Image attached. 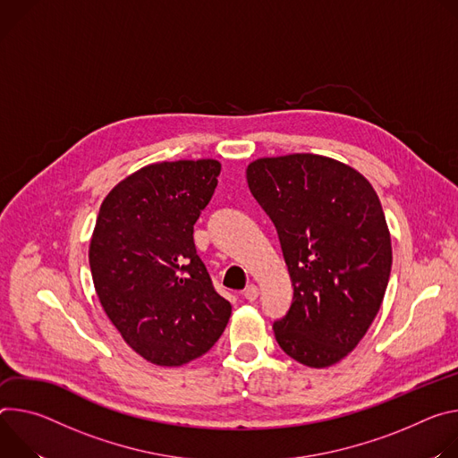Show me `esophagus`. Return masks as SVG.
Returning <instances> with one entry per match:
<instances>
[{
	"label": "esophagus",
	"mask_w": 458,
	"mask_h": 458,
	"mask_svg": "<svg viewBox=\"0 0 458 458\" xmlns=\"http://www.w3.org/2000/svg\"><path fill=\"white\" fill-rule=\"evenodd\" d=\"M259 294H260V289H259L255 284L247 285V287L243 289V293H242V296H243L245 300H249V301H255V300L259 298Z\"/></svg>",
	"instance_id": "esophagus-1"
}]
</instances>
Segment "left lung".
Listing matches in <instances>:
<instances>
[{"instance_id": "left-lung-1", "label": "left lung", "mask_w": 458, "mask_h": 458, "mask_svg": "<svg viewBox=\"0 0 458 458\" xmlns=\"http://www.w3.org/2000/svg\"><path fill=\"white\" fill-rule=\"evenodd\" d=\"M245 178L276 227L293 285L275 338L293 360L329 368L364 338L389 282L378 194L352 167L303 152L250 162Z\"/></svg>"}]
</instances>
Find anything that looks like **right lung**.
<instances>
[{"instance_id": "1", "label": "right lung", "mask_w": 458, "mask_h": 458, "mask_svg": "<svg viewBox=\"0 0 458 458\" xmlns=\"http://www.w3.org/2000/svg\"><path fill=\"white\" fill-rule=\"evenodd\" d=\"M222 171L216 160L141 167L104 199L89 245L96 294L147 362L176 368L222 336L231 303L196 255L194 224Z\"/></svg>"}]
</instances>
